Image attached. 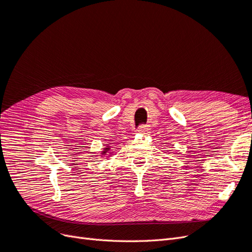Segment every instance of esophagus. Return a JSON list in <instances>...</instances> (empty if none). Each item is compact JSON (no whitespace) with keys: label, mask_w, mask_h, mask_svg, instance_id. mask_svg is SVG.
Segmentation results:
<instances>
[{"label":"esophagus","mask_w":252,"mask_h":252,"mask_svg":"<svg viewBox=\"0 0 252 252\" xmlns=\"http://www.w3.org/2000/svg\"><path fill=\"white\" fill-rule=\"evenodd\" d=\"M149 125H142L138 128V132L142 134H148L149 133Z\"/></svg>","instance_id":"34e87169"}]
</instances>
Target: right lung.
<instances>
[{
  "label": "right lung",
  "instance_id": "1",
  "mask_svg": "<svg viewBox=\"0 0 252 252\" xmlns=\"http://www.w3.org/2000/svg\"><path fill=\"white\" fill-rule=\"evenodd\" d=\"M111 149H110V146H107L106 148H103V151L101 152V156H106V155H112L113 152H110Z\"/></svg>",
  "mask_w": 252,
  "mask_h": 252
}]
</instances>
